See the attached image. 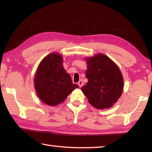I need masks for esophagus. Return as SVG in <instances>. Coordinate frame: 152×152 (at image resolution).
I'll list each match as a JSON object with an SVG mask.
<instances>
[{
    "label": "esophagus",
    "instance_id": "obj_1",
    "mask_svg": "<svg viewBox=\"0 0 152 152\" xmlns=\"http://www.w3.org/2000/svg\"><path fill=\"white\" fill-rule=\"evenodd\" d=\"M78 85L79 86L80 88H81V87H82V86H83V81H82V80H80V81L78 82Z\"/></svg>",
    "mask_w": 152,
    "mask_h": 152
}]
</instances>
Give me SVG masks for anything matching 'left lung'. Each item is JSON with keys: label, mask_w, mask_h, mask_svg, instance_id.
<instances>
[{"label": "left lung", "mask_w": 152, "mask_h": 152, "mask_svg": "<svg viewBox=\"0 0 152 152\" xmlns=\"http://www.w3.org/2000/svg\"><path fill=\"white\" fill-rule=\"evenodd\" d=\"M88 82L82 91L88 102L98 109L109 108L120 97L124 88V78L114 61L103 54L86 58Z\"/></svg>", "instance_id": "left-lung-1"}]
</instances>
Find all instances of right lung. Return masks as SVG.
<instances>
[{"label":"right lung","instance_id":"obj_1","mask_svg":"<svg viewBox=\"0 0 152 152\" xmlns=\"http://www.w3.org/2000/svg\"><path fill=\"white\" fill-rule=\"evenodd\" d=\"M78 88V85L72 84L70 74L64 69L60 54H49L41 61L34 77V88L45 104H59Z\"/></svg>","mask_w":152,"mask_h":152}]
</instances>
